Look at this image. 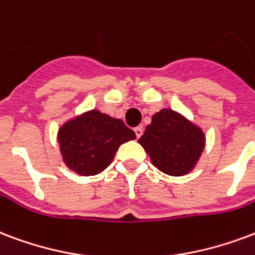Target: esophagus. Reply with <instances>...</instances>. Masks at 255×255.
Here are the masks:
<instances>
[{
	"mask_svg": "<svg viewBox=\"0 0 255 255\" xmlns=\"http://www.w3.org/2000/svg\"><path fill=\"white\" fill-rule=\"evenodd\" d=\"M134 133H135V135H137V138H139V137L142 135L143 129L141 128V126H137V128H134Z\"/></svg>",
	"mask_w": 255,
	"mask_h": 255,
	"instance_id": "esophagus-1",
	"label": "esophagus"
}]
</instances>
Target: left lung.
I'll return each instance as SVG.
<instances>
[{
    "mask_svg": "<svg viewBox=\"0 0 255 255\" xmlns=\"http://www.w3.org/2000/svg\"><path fill=\"white\" fill-rule=\"evenodd\" d=\"M158 171L183 176L193 169L204 150L206 137L200 128L171 109L152 117V124L138 139Z\"/></svg>",
    "mask_w": 255,
    "mask_h": 255,
    "instance_id": "left-lung-1",
    "label": "left lung"
}]
</instances>
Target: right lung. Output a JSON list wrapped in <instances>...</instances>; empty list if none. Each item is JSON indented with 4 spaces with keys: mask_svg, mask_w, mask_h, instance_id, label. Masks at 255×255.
<instances>
[{
    "mask_svg": "<svg viewBox=\"0 0 255 255\" xmlns=\"http://www.w3.org/2000/svg\"><path fill=\"white\" fill-rule=\"evenodd\" d=\"M135 138L121 120L91 110L68 121L57 133L63 160L71 171L94 176L105 171L120 145Z\"/></svg>",
    "mask_w": 255,
    "mask_h": 255,
    "instance_id": "obj_1",
    "label": "right lung"
}]
</instances>
